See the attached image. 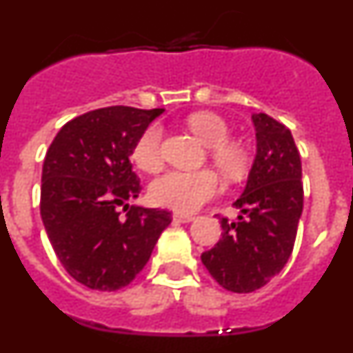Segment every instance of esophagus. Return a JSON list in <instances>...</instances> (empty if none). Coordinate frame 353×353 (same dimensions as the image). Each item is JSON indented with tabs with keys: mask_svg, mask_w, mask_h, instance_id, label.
<instances>
[{
	"mask_svg": "<svg viewBox=\"0 0 353 353\" xmlns=\"http://www.w3.org/2000/svg\"><path fill=\"white\" fill-rule=\"evenodd\" d=\"M173 219L180 221V223H191V221H194V215L183 214V212H174Z\"/></svg>",
	"mask_w": 353,
	"mask_h": 353,
	"instance_id": "obj_1",
	"label": "esophagus"
}]
</instances>
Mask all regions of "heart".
<instances>
[{
    "mask_svg": "<svg viewBox=\"0 0 353 353\" xmlns=\"http://www.w3.org/2000/svg\"><path fill=\"white\" fill-rule=\"evenodd\" d=\"M185 125L208 146L214 164L228 179H236L248 166V152L239 141L230 139L226 120L212 111L187 114ZM134 164L146 173H157L162 168V129L150 123L136 139L130 152ZM221 189L217 174L210 170L170 171L150 187V198L161 207L176 212H196L210 201Z\"/></svg>",
    "mask_w": 353,
    "mask_h": 353,
    "instance_id": "b5f03b06",
    "label": "heart"
}]
</instances>
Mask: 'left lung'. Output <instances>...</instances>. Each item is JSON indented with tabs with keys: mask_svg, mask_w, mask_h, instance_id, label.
Instances as JSON below:
<instances>
[{
	"mask_svg": "<svg viewBox=\"0 0 353 353\" xmlns=\"http://www.w3.org/2000/svg\"><path fill=\"white\" fill-rule=\"evenodd\" d=\"M256 157L233 207L239 221L221 219L223 239L201 261L228 292L249 293L283 270L293 251L304 203L301 155L288 127L269 114H252Z\"/></svg>",
	"mask_w": 353,
	"mask_h": 353,
	"instance_id": "1",
	"label": "left lung"
}]
</instances>
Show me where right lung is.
I'll use <instances>...</instances> for the list:
<instances>
[{
    "label": "right lung",
    "instance_id": "add662e5",
    "mask_svg": "<svg viewBox=\"0 0 353 353\" xmlns=\"http://www.w3.org/2000/svg\"><path fill=\"white\" fill-rule=\"evenodd\" d=\"M162 111L111 105L81 114L61 127L43 159V226L65 270L88 288L129 285L171 223L168 210L127 205L141 191L130 152Z\"/></svg>",
    "mask_w": 353,
    "mask_h": 353
}]
</instances>
